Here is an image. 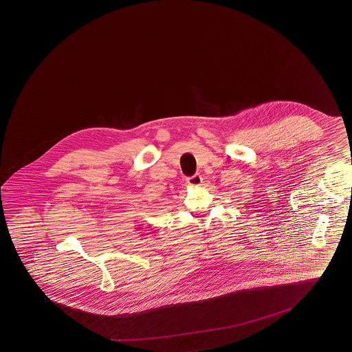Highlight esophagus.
Instances as JSON below:
<instances>
[{"label": "esophagus", "instance_id": "1", "mask_svg": "<svg viewBox=\"0 0 352 352\" xmlns=\"http://www.w3.org/2000/svg\"><path fill=\"white\" fill-rule=\"evenodd\" d=\"M186 181H187L186 184H188V186H191V187H198V186H201V177L199 174H195V175H192V177H190V178H187Z\"/></svg>", "mask_w": 352, "mask_h": 352}]
</instances>
